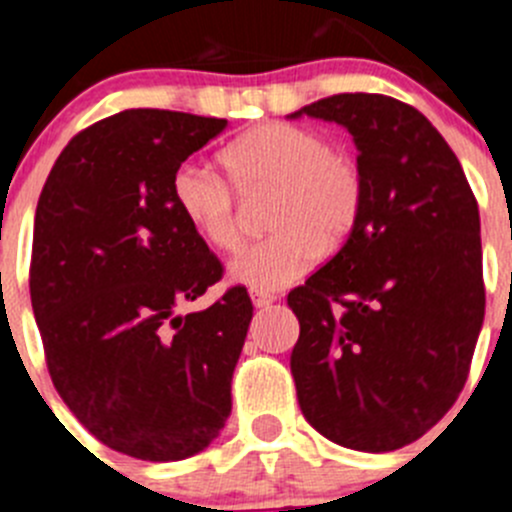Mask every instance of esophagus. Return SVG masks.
I'll return each instance as SVG.
<instances>
[{
	"label": "esophagus",
	"mask_w": 512,
	"mask_h": 512,
	"mask_svg": "<svg viewBox=\"0 0 512 512\" xmlns=\"http://www.w3.org/2000/svg\"><path fill=\"white\" fill-rule=\"evenodd\" d=\"M275 301H278V296H275V293H267V290H252V303H255V308L273 306Z\"/></svg>",
	"instance_id": "obj_1"
}]
</instances>
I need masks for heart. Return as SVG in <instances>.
Returning a JSON list of instances; mask_svg holds the SVG:
<instances>
[{"mask_svg":"<svg viewBox=\"0 0 512 512\" xmlns=\"http://www.w3.org/2000/svg\"><path fill=\"white\" fill-rule=\"evenodd\" d=\"M229 184L204 165L183 163L170 191L181 216L219 252L242 245L239 196L273 193L267 227L273 234L239 252L229 275L252 290L296 283L334 252L362 222L367 181L362 163L324 132L288 122H265L224 147L219 155Z\"/></svg>","mask_w":512,"mask_h":512,"instance_id":"1","label":"heart"}]
</instances>
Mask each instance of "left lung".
<instances>
[{
    "instance_id": "left-lung-1",
    "label": "left lung",
    "mask_w": 512,
    "mask_h": 512,
    "mask_svg": "<svg viewBox=\"0 0 512 512\" xmlns=\"http://www.w3.org/2000/svg\"><path fill=\"white\" fill-rule=\"evenodd\" d=\"M347 127L367 181L362 222L288 293L298 403L321 436L393 451L462 393L485 319L480 211L457 155L416 107L334 94L301 112Z\"/></svg>"
}]
</instances>
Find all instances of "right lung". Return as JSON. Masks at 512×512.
Here are the masks:
<instances>
[{
    "mask_svg": "<svg viewBox=\"0 0 512 512\" xmlns=\"http://www.w3.org/2000/svg\"><path fill=\"white\" fill-rule=\"evenodd\" d=\"M224 127L168 109L101 119L63 147L35 211L30 298L50 380L101 444L145 462L199 454L232 413L250 293L176 313L224 265L170 191Z\"/></svg>",
    "mask_w": 512,
    "mask_h": 512,
    "instance_id": "right-lung-1",
    "label": "right lung"
}]
</instances>
